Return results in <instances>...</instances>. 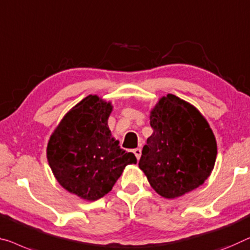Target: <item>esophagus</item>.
Wrapping results in <instances>:
<instances>
[{
  "instance_id": "34e87169",
  "label": "esophagus",
  "mask_w": 250,
  "mask_h": 250,
  "mask_svg": "<svg viewBox=\"0 0 250 250\" xmlns=\"http://www.w3.org/2000/svg\"><path fill=\"white\" fill-rule=\"evenodd\" d=\"M133 153H134V154H135L136 159H137V160H140L141 154H142V151H141V148H135V149H133Z\"/></svg>"
}]
</instances>
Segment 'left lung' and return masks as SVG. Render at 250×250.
<instances>
[{
  "instance_id": "8db88e82",
  "label": "left lung",
  "mask_w": 250,
  "mask_h": 250,
  "mask_svg": "<svg viewBox=\"0 0 250 250\" xmlns=\"http://www.w3.org/2000/svg\"><path fill=\"white\" fill-rule=\"evenodd\" d=\"M153 134L144 145L138 167L156 193L174 199L208 179L217 157V142L201 113L167 94L151 110Z\"/></svg>"
}]
</instances>
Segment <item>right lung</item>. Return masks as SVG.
Instances as JSON below:
<instances>
[{
    "label": "right lung",
    "mask_w": 250,
    "mask_h": 250,
    "mask_svg": "<svg viewBox=\"0 0 250 250\" xmlns=\"http://www.w3.org/2000/svg\"><path fill=\"white\" fill-rule=\"evenodd\" d=\"M109 102L89 95L64 115L50 136L47 159L63 189L87 201L112 190L126 165L136 164L133 153L112 136Z\"/></svg>",
    "instance_id": "1"
}]
</instances>
